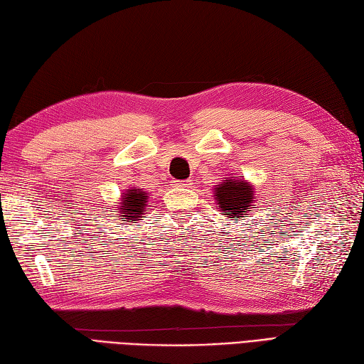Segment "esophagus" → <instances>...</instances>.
<instances>
[{
    "instance_id": "obj_1",
    "label": "esophagus",
    "mask_w": 364,
    "mask_h": 364,
    "mask_svg": "<svg viewBox=\"0 0 364 364\" xmlns=\"http://www.w3.org/2000/svg\"><path fill=\"white\" fill-rule=\"evenodd\" d=\"M173 187H176V188H188V187H191V181H174Z\"/></svg>"
}]
</instances>
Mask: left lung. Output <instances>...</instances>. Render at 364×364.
<instances>
[{"instance_id": "8db88e82", "label": "left lung", "mask_w": 364, "mask_h": 364, "mask_svg": "<svg viewBox=\"0 0 364 364\" xmlns=\"http://www.w3.org/2000/svg\"><path fill=\"white\" fill-rule=\"evenodd\" d=\"M213 198L221 215L228 220H241L245 215L254 212L255 193L252 183L241 176L225 177L213 188Z\"/></svg>"}]
</instances>
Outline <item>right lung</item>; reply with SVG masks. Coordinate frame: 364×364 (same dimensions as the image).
Listing matches in <instances>:
<instances>
[{
  "label": "right lung",
  "mask_w": 364,
  "mask_h": 364,
  "mask_svg": "<svg viewBox=\"0 0 364 364\" xmlns=\"http://www.w3.org/2000/svg\"><path fill=\"white\" fill-rule=\"evenodd\" d=\"M115 210L118 212L119 223L127 225H134L139 223L141 218H146L148 204H149V193L139 187H131L121 193ZM126 225V228H127Z\"/></svg>",
  "instance_id": "add662e5"
}]
</instances>
